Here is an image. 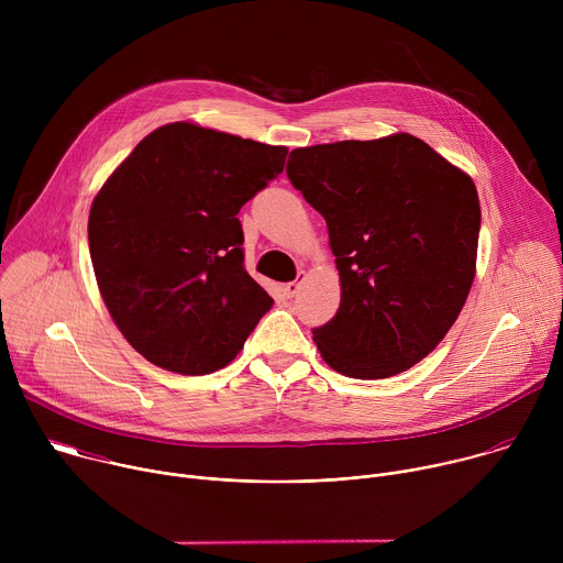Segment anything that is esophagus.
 <instances>
[{
	"label": "esophagus",
	"mask_w": 563,
	"mask_h": 563,
	"mask_svg": "<svg viewBox=\"0 0 563 563\" xmlns=\"http://www.w3.org/2000/svg\"><path fill=\"white\" fill-rule=\"evenodd\" d=\"M298 276H302V274H298ZM298 287H300V283H298V280L287 283V285H285V296H287V298H294V296L298 294Z\"/></svg>",
	"instance_id": "obj_1"
}]
</instances>
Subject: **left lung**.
Instances as JSON below:
<instances>
[{
  "mask_svg": "<svg viewBox=\"0 0 563 563\" xmlns=\"http://www.w3.org/2000/svg\"><path fill=\"white\" fill-rule=\"evenodd\" d=\"M289 157L287 176L325 218L341 276L336 316L313 330L320 356L350 378L410 369L450 332L474 280L472 178L410 133Z\"/></svg>",
  "mask_w": 563,
  "mask_h": 563,
  "instance_id": "1",
  "label": "left lung"
}]
</instances>
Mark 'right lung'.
Masks as SVG:
<instances>
[{"mask_svg":"<svg viewBox=\"0 0 563 563\" xmlns=\"http://www.w3.org/2000/svg\"><path fill=\"white\" fill-rule=\"evenodd\" d=\"M285 157V146L174 122L148 133L98 191L96 280L122 336L153 365L211 374L272 309L245 269L238 211Z\"/></svg>","mask_w":563,"mask_h":563,"instance_id":"obj_1","label":"right lung"}]
</instances>
